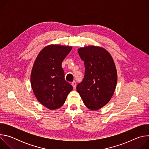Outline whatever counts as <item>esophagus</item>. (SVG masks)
I'll return each mask as SVG.
<instances>
[{
  "label": "esophagus",
  "mask_w": 149,
  "mask_h": 149,
  "mask_svg": "<svg viewBox=\"0 0 149 149\" xmlns=\"http://www.w3.org/2000/svg\"><path fill=\"white\" fill-rule=\"evenodd\" d=\"M72 86L74 88V89H75L76 88V82L75 81H74L72 82Z\"/></svg>",
  "instance_id": "obj_1"
}]
</instances>
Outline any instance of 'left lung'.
Wrapping results in <instances>:
<instances>
[{"label":"left lung","mask_w":149,"mask_h":149,"mask_svg":"<svg viewBox=\"0 0 149 149\" xmlns=\"http://www.w3.org/2000/svg\"><path fill=\"white\" fill-rule=\"evenodd\" d=\"M80 58L84 61L85 74L77 86L84 104L91 110H97L107 104L116 89L117 75L110 53L95 46L79 48Z\"/></svg>","instance_id":"obj_1"}]
</instances>
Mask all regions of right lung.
Listing matches in <instances>:
<instances>
[{
    "label": "right lung",
    "mask_w": 149,
    "mask_h": 149,
    "mask_svg": "<svg viewBox=\"0 0 149 149\" xmlns=\"http://www.w3.org/2000/svg\"><path fill=\"white\" fill-rule=\"evenodd\" d=\"M71 47L51 45L38 54L31 75V86L39 102L49 110H56L64 104L72 90L65 79L61 64Z\"/></svg>",
    "instance_id": "add662e5"
}]
</instances>
